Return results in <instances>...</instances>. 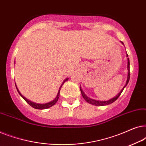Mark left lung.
Segmentation results:
<instances>
[{
  "instance_id": "left-lung-1",
  "label": "left lung",
  "mask_w": 146,
  "mask_h": 146,
  "mask_svg": "<svg viewBox=\"0 0 146 146\" xmlns=\"http://www.w3.org/2000/svg\"><path fill=\"white\" fill-rule=\"evenodd\" d=\"M121 43L123 44V43L122 42H121ZM126 56L127 57L128 56V55L126 54ZM127 81H126V84H125V85L123 86V88L122 89H121V90L119 92L117 96H115L114 98H111L110 100H109L108 101H99V100H94V99H91L89 97H88L85 94L84 92L82 89V88L80 86V91H81V93H82V97L84 98V99L88 103L90 104H92V105H94V106H106V105H108V104H110L114 102L118 98L119 96L122 92V91L123 90V89H124V88L126 86L127 84L129 82V78H130V72H129V60L128 58H127Z\"/></svg>"
}]
</instances>
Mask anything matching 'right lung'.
I'll return each instance as SVG.
<instances>
[{"label":"right lung","mask_w":146,"mask_h":146,"mask_svg":"<svg viewBox=\"0 0 146 146\" xmlns=\"http://www.w3.org/2000/svg\"><path fill=\"white\" fill-rule=\"evenodd\" d=\"M68 80V78L65 79L64 80L63 82L62 83V84H61V86H60V87L59 90H58V94H57V96H56V98H55L54 100L51 101V102H48V103H46V104H36V103L33 102H31V101L29 100L26 98L25 97H24L22 95L21 93H20L19 90H18V88H17V85H16V84H15V85H16V88H17V90L18 92L19 93V94L21 96V97L23 98L24 100H25L26 102H27L28 104H29L30 106H32V107L34 108H35V109L44 110V109H47V108H49L52 107V106L54 105L57 102L58 100L59 97H60V90L61 88H62V85L64 84V83L66 81H67Z\"/></svg>","instance_id":"obj_1"}]
</instances>
